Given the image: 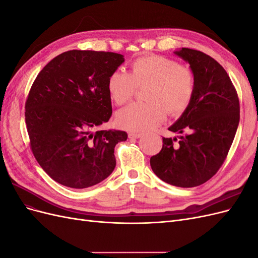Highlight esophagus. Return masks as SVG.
I'll list each match as a JSON object with an SVG mask.
<instances>
[{"label": "esophagus", "mask_w": 258, "mask_h": 258, "mask_svg": "<svg viewBox=\"0 0 258 258\" xmlns=\"http://www.w3.org/2000/svg\"><path fill=\"white\" fill-rule=\"evenodd\" d=\"M141 134H137V132H130V134L128 135V137H129V139H139V138H141Z\"/></svg>", "instance_id": "obj_1"}]
</instances>
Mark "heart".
<instances>
[{
  "instance_id": "1",
  "label": "heart",
  "mask_w": 258,
  "mask_h": 258,
  "mask_svg": "<svg viewBox=\"0 0 258 258\" xmlns=\"http://www.w3.org/2000/svg\"><path fill=\"white\" fill-rule=\"evenodd\" d=\"M148 103H132L116 114V121L123 129L145 132L171 116L181 115L188 107L195 92L191 70L175 60L161 56H146L132 62L130 73L113 72L107 80V90L113 102L122 105L135 95L137 87H146Z\"/></svg>"
}]
</instances>
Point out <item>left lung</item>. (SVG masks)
I'll use <instances>...</instances> for the list:
<instances>
[{
	"label": "left lung",
	"mask_w": 258,
	"mask_h": 258,
	"mask_svg": "<svg viewBox=\"0 0 258 258\" xmlns=\"http://www.w3.org/2000/svg\"><path fill=\"white\" fill-rule=\"evenodd\" d=\"M174 53L189 64L195 92L188 107L169 127L179 136L162 138L151 167L163 182L188 188L206 183L223 165L238 129L240 105L227 72L216 60L190 48Z\"/></svg>",
	"instance_id": "8db88e82"
}]
</instances>
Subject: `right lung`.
Wrapping results in <instances>:
<instances>
[{
	"instance_id": "right-lung-1",
	"label": "right lung",
	"mask_w": 258,
	"mask_h": 258,
	"mask_svg": "<svg viewBox=\"0 0 258 258\" xmlns=\"http://www.w3.org/2000/svg\"><path fill=\"white\" fill-rule=\"evenodd\" d=\"M120 53L69 50L38 73L26 102L31 150L57 183L83 189L102 182L116 166L114 148L128 136L97 130L112 115L107 80Z\"/></svg>"
}]
</instances>
